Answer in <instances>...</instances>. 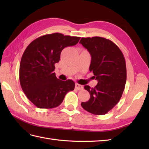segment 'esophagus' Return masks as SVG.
Returning a JSON list of instances; mask_svg holds the SVG:
<instances>
[{"mask_svg": "<svg viewBox=\"0 0 149 149\" xmlns=\"http://www.w3.org/2000/svg\"><path fill=\"white\" fill-rule=\"evenodd\" d=\"M75 89L77 90H81L83 89V86H82L81 84H75Z\"/></svg>", "mask_w": 149, "mask_h": 149, "instance_id": "1", "label": "esophagus"}]
</instances>
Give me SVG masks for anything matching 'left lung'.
Returning a JSON list of instances; mask_svg holds the SVG:
<instances>
[{
	"label": "left lung",
	"instance_id": "left-lung-1",
	"mask_svg": "<svg viewBox=\"0 0 149 149\" xmlns=\"http://www.w3.org/2000/svg\"><path fill=\"white\" fill-rule=\"evenodd\" d=\"M79 43L90 54V71L98 81L94 88L84 86L90 98L81 106L93 115H105L119 102L124 90L127 79L124 56L116 44L102 37L82 38Z\"/></svg>",
	"mask_w": 149,
	"mask_h": 149
}]
</instances>
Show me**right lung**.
<instances>
[{
	"instance_id": "1",
	"label": "right lung",
	"mask_w": 149,
	"mask_h": 149,
	"mask_svg": "<svg viewBox=\"0 0 149 149\" xmlns=\"http://www.w3.org/2000/svg\"><path fill=\"white\" fill-rule=\"evenodd\" d=\"M80 38L49 34L33 41L25 50L20 65V83L27 99L38 108L58 107L66 94L74 90V81L59 80L54 71L63 49L76 45Z\"/></svg>"
}]
</instances>
